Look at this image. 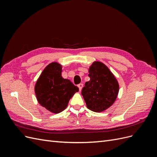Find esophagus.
I'll use <instances>...</instances> for the list:
<instances>
[{
    "label": "esophagus",
    "instance_id": "1",
    "mask_svg": "<svg viewBox=\"0 0 157 157\" xmlns=\"http://www.w3.org/2000/svg\"><path fill=\"white\" fill-rule=\"evenodd\" d=\"M78 88H79V90L80 91V90H82V87H83V84H79L78 85Z\"/></svg>",
    "mask_w": 157,
    "mask_h": 157
}]
</instances>
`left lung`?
Listing matches in <instances>:
<instances>
[{
	"label": "left lung",
	"instance_id": "1",
	"mask_svg": "<svg viewBox=\"0 0 157 157\" xmlns=\"http://www.w3.org/2000/svg\"><path fill=\"white\" fill-rule=\"evenodd\" d=\"M90 80L85 83L82 95L88 109L100 113L115 102L119 85L114 75L100 61H95L89 68Z\"/></svg>",
	"mask_w": 157,
	"mask_h": 157
}]
</instances>
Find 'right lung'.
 Masks as SVG:
<instances>
[{"label":"right lung","instance_id":"right-lung-1","mask_svg":"<svg viewBox=\"0 0 157 157\" xmlns=\"http://www.w3.org/2000/svg\"><path fill=\"white\" fill-rule=\"evenodd\" d=\"M62 67L53 62L42 71L35 86L38 101L47 110L59 113L67 107L69 101L78 88L61 77Z\"/></svg>","mask_w":157,"mask_h":157}]
</instances>
